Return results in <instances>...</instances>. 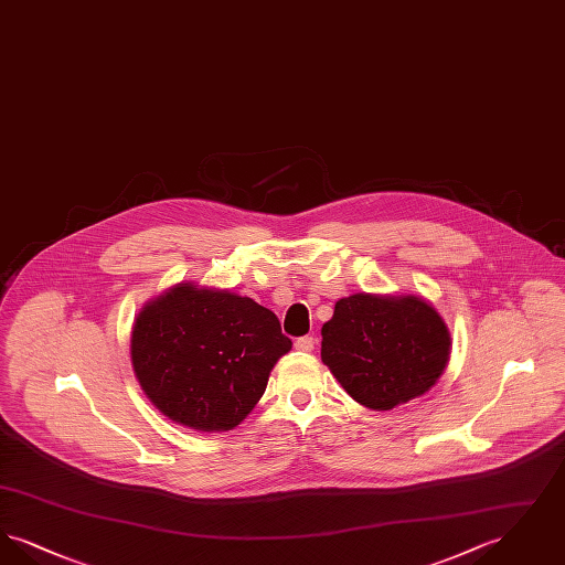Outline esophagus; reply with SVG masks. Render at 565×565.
I'll use <instances>...</instances> for the list:
<instances>
[{
  "label": "esophagus",
  "instance_id": "esophagus-1",
  "mask_svg": "<svg viewBox=\"0 0 565 565\" xmlns=\"http://www.w3.org/2000/svg\"><path fill=\"white\" fill-rule=\"evenodd\" d=\"M295 348L298 351H311L316 348V339L313 337H300V339H296Z\"/></svg>",
  "mask_w": 565,
  "mask_h": 565
}]
</instances>
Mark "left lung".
<instances>
[{
    "mask_svg": "<svg viewBox=\"0 0 565 565\" xmlns=\"http://www.w3.org/2000/svg\"><path fill=\"white\" fill-rule=\"evenodd\" d=\"M449 355L451 332L422 296H345L322 326L323 364L355 403L373 411L430 392Z\"/></svg>",
    "mask_w": 565,
    "mask_h": 565,
    "instance_id": "1",
    "label": "left lung"
}]
</instances>
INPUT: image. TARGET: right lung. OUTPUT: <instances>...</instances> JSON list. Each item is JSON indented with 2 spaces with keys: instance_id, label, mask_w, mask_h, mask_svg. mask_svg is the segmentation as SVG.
Segmentation results:
<instances>
[{
  "instance_id": "1",
  "label": "right lung",
  "mask_w": 565,
  "mask_h": 565,
  "mask_svg": "<svg viewBox=\"0 0 565 565\" xmlns=\"http://www.w3.org/2000/svg\"><path fill=\"white\" fill-rule=\"evenodd\" d=\"M290 350L270 309L192 281L150 298L131 330L139 387L167 419L199 431L237 428Z\"/></svg>"
}]
</instances>
